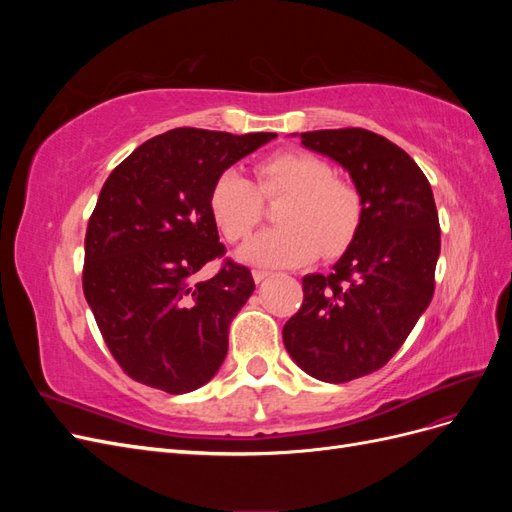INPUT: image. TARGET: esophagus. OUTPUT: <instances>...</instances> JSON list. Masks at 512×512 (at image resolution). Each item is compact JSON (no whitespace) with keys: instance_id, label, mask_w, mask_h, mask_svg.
I'll use <instances>...</instances> for the list:
<instances>
[{"instance_id":"34e87169","label":"esophagus","mask_w":512,"mask_h":512,"mask_svg":"<svg viewBox=\"0 0 512 512\" xmlns=\"http://www.w3.org/2000/svg\"><path fill=\"white\" fill-rule=\"evenodd\" d=\"M252 277H254V282H256V284H260V282H265L267 277H271V273H269V271H260V269H256V271H252Z\"/></svg>"}]
</instances>
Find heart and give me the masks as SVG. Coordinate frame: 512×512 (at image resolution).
I'll list each match as a JSON object with an SVG mask.
<instances>
[{"instance_id":"obj_1","label":"heart","mask_w":512,"mask_h":512,"mask_svg":"<svg viewBox=\"0 0 512 512\" xmlns=\"http://www.w3.org/2000/svg\"><path fill=\"white\" fill-rule=\"evenodd\" d=\"M256 185L235 168L215 177L209 213L228 241H241L260 222L262 198L284 196L280 228L262 230L239 250L254 267L284 269L335 256L352 241L361 222V196L333 168L305 151H280L256 164ZM259 190L256 191L255 188Z\"/></svg>"}]
</instances>
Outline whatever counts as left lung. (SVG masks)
<instances>
[{"label": "left lung", "instance_id": "1", "mask_svg": "<svg viewBox=\"0 0 512 512\" xmlns=\"http://www.w3.org/2000/svg\"><path fill=\"white\" fill-rule=\"evenodd\" d=\"M299 138L348 170L361 196V222L346 252L329 275L303 277V305L282 331L305 374L339 384L389 363L429 307L438 211L423 170L384 136L344 128Z\"/></svg>", "mask_w": 512, "mask_h": 512}]
</instances>
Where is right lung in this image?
<instances>
[{"mask_svg":"<svg viewBox=\"0 0 512 512\" xmlns=\"http://www.w3.org/2000/svg\"><path fill=\"white\" fill-rule=\"evenodd\" d=\"M275 136L177 128L136 147L102 185L85 235L83 290L132 380L181 395L218 374L230 322L256 286L250 269L230 260L196 280L224 254L209 190Z\"/></svg>","mask_w":512,"mask_h":512,"instance_id":"right-lung-1","label":"right lung"}]
</instances>
